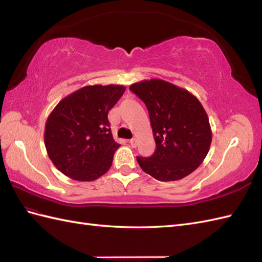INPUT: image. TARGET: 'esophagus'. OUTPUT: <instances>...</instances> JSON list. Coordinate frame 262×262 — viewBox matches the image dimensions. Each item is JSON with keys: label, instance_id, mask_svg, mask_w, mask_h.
Wrapping results in <instances>:
<instances>
[{"label": "esophagus", "instance_id": "obj_1", "mask_svg": "<svg viewBox=\"0 0 262 262\" xmlns=\"http://www.w3.org/2000/svg\"><path fill=\"white\" fill-rule=\"evenodd\" d=\"M130 145H131L132 147H137V145H138L137 139H131V140H130Z\"/></svg>", "mask_w": 262, "mask_h": 262}]
</instances>
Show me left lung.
I'll return each mask as SVG.
<instances>
[{"label": "left lung", "instance_id": "obj_1", "mask_svg": "<svg viewBox=\"0 0 262 262\" xmlns=\"http://www.w3.org/2000/svg\"><path fill=\"white\" fill-rule=\"evenodd\" d=\"M130 90L144 101L156 143L152 156L138 157L142 170L161 181L190 175L208 155L212 142L209 117L199 99L158 78L134 83Z\"/></svg>", "mask_w": 262, "mask_h": 262}]
</instances>
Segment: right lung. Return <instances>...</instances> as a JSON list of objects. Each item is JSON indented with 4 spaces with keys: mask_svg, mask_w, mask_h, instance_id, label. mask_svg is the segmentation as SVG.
<instances>
[{
    "mask_svg": "<svg viewBox=\"0 0 262 262\" xmlns=\"http://www.w3.org/2000/svg\"><path fill=\"white\" fill-rule=\"evenodd\" d=\"M125 91L123 85H89L68 95L45 126L48 156L62 173L77 181L104 175L120 146L114 140L108 113Z\"/></svg>",
    "mask_w": 262,
    "mask_h": 262,
    "instance_id": "1",
    "label": "right lung"
}]
</instances>
